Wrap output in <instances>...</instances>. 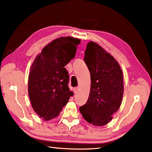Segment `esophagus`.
I'll use <instances>...</instances> for the list:
<instances>
[{
    "instance_id": "34e87169",
    "label": "esophagus",
    "mask_w": 152,
    "mask_h": 152,
    "mask_svg": "<svg viewBox=\"0 0 152 152\" xmlns=\"http://www.w3.org/2000/svg\"><path fill=\"white\" fill-rule=\"evenodd\" d=\"M78 87L74 88V94H76V93L78 92Z\"/></svg>"
}]
</instances>
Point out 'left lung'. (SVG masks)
I'll return each instance as SVG.
<instances>
[{"label":"left lung","instance_id":"obj_1","mask_svg":"<svg viewBox=\"0 0 152 152\" xmlns=\"http://www.w3.org/2000/svg\"><path fill=\"white\" fill-rule=\"evenodd\" d=\"M85 64L91 76L88 100L79 108L86 121L102 126L113 119L121 104L124 94L123 74L119 63L96 43L90 42L85 52Z\"/></svg>","mask_w":152,"mask_h":152}]
</instances>
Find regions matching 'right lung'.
Segmentation results:
<instances>
[{
	"instance_id": "obj_1",
	"label": "right lung",
	"mask_w": 152,
	"mask_h": 152,
	"mask_svg": "<svg viewBox=\"0 0 152 152\" xmlns=\"http://www.w3.org/2000/svg\"><path fill=\"white\" fill-rule=\"evenodd\" d=\"M80 40L71 37L54 39L34 61L28 76V95L35 112L46 121L57 117L73 93L65 66L75 57Z\"/></svg>"
}]
</instances>
